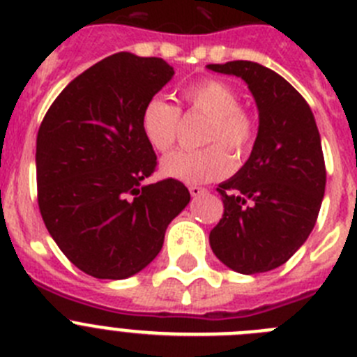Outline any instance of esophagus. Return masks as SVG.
Returning <instances> with one entry per match:
<instances>
[{
	"label": "esophagus",
	"mask_w": 357,
	"mask_h": 357,
	"mask_svg": "<svg viewBox=\"0 0 357 357\" xmlns=\"http://www.w3.org/2000/svg\"><path fill=\"white\" fill-rule=\"evenodd\" d=\"M188 190H190V195H192V197H199V195L206 194V188H202V186H197V185L188 186Z\"/></svg>",
	"instance_id": "1"
}]
</instances>
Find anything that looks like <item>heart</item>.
Segmentation results:
<instances>
[{
	"label": "heart",
	"mask_w": 357,
	"mask_h": 357,
	"mask_svg": "<svg viewBox=\"0 0 357 357\" xmlns=\"http://www.w3.org/2000/svg\"><path fill=\"white\" fill-rule=\"evenodd\" d=\"M183 101L190 110L206 115L202 142L211 144L199 151L179 149L167 155L160 163V172L176 181L208 183L229 174L233 156L240 158L250 149L255 140V123L245 110L240 108V98L233 86L218 79H202L185 86ZM179 124V110L176 105L163 98H153L144 105L140 128L153 149L165 153L176 140Z\"/></svg>",
	"instance_id": "obj_1"
}]
</instances>
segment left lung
<instances>
[{"instance_id": "left-lung-1", "label": "left lung", "mask_w": 357, "mask_h": 357, "mask_svg": "<svg viewBox=\"0 0 357 357\" xmlns=\"http://www.w3.org/2000/svg\"><path fill=\"white\" fill-rule=\"evenodd\" d=\"M206 67L242 78L259 119L249 160L217 188L224 215L210 233L211 250L240 274L274 271L306 242L322 206L319 128L303 96L268 67L247 60Z\"/></svg>"}]
</instances>
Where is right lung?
<instances>
[{
    "instance_id": "right-lung-1",
    "label": "right lung",
    "mask_w": 357,
    "mask_h": 357,
    "mask_svg": "<svg viewBox=\"0 0 357 357\" xmlns=\"http://www.w3.org/2000/svg\"><path fill=\"white\" fill-rule=\"evenodd\" d=\"M172 76L165 60L115 53L76 76L38 128L40 215L69 261L92 278L139 274L190 202L176 179L142 185L156 155L140 115Z\"/></svg>"
}]
</instances>
